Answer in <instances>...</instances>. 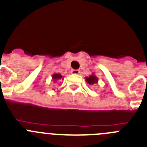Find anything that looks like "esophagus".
Wrapping results in <instances>:
<instances>
[{
    "mask_svg": "<svg viewBox=\"0 0 147 147\" xmlns=\"http://www.w3.org/2000/svg\"><path fill=\"white\" fill-rule=\"evenodd\" d=\"M71 73H72L73 74H79L80 73V70H72Z\"/></svg>",
    "mask_w": 147,
    "mask_h": 147,
    "instance_id": "obj_1",
    "label": "esophagus"
}]
</instances>
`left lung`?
Masks as SVG:
<instances>
[{"label": "left lung", "instance_id": "obj_1", "mask_svg": "<svg viewBox=\"0 0 147 147\" xmlns=\"http://www.w3.org/2000/svg\"><path fill=\"white\" fill-rule=\"evenodd\" d=\"M85 80H86L87 83H88L90 85H93L95 84H98V77H97L94 74H92V75L89 76L88 77H85Z\"/></svg>", "mask_w": 147, "mask_h": 147}]
</instances>
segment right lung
I'll list each match as a JSON object with an SVG mask.
<instances>
[{
    "instance_id": "obj_1",
    "label": "right lung",
    "mask_w": 147,
    "mask_h": 147,
    "mask_svg": "<svg viewBox=\"0 0 147 147\" xmlns=\"http://www.w3.org/2000/svg\"><path fill=\"white\" fill-rule=\"evenodd\" d=\"M60 80H63L62 79V76L60 74H54L52 75V80L54 82H57Z\"/></svg>"
}]
</instances>
